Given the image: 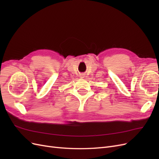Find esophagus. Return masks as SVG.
Segmentation results:
<instances>
[{"instance_id": "esophagus-1", "label": "esophagus", "mask_w": 159, "mask_h": 159, "mask_svg": "<svg viewBox=\"0 0 159 159\" xmlns=\"http://www.w3.org/2000/svg\"><path fill=\"white\" fill-rule=\"evenodd\" d=\"M80 78H85V75H81Z\"/></svg>"}]
</instances>
